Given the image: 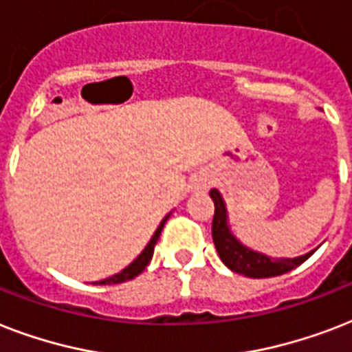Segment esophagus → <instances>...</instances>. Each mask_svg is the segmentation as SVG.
I'll return each mask as SVG.
<instances>
[{
  "instance_id": "1",
  "label": "esophagus",
  "mask_w": 352,
  "mask_h": 352,
  "mask_svg": "<svg viewBox=\"0 0 352 352\" xmlns=\"http://www.w3.org/2000/svg\"><path fill=\"white\" fill-rule=\"evenodd\" d=\"M208 184H210L208 181H204V179H201V181L195 182V190H201V192H203V190H206V188H208Z\"/></svg>"
}]
</instances>
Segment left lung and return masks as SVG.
I'll use <instances>...</instances> for the list:
<instances>
[{
    "label": "left lung",
    "instance_id": "8db88e82",
    "mask_svg": "<svg viewBox=\"0 0 352 352\" xmlns=\"http://www.w3.org/2000/svg\"><path fill=\"white\" fill-rule=\"evenodd\" d=\"M210 197H212L215 206L214 221H212L214 245L217 248L221 261L225 263L226 267L234 270V272L243 274L246 278H274V276H281V274L294 270L296 267H300L301 263L307 261L314 254V250H312L309 254H305V256L294 257V259H285V257H281V259H272V257L263 256L259 252L246 248L228 230V225H226V208L221 193L217 190H212Z\"/></svg>",
    "mask_w": 352,
    "mask_h": 352
}]
</instances>
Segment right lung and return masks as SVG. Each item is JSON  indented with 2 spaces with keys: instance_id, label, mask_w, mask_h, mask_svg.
Here are the masks:
<instances>
[{
  "instance_id": "1",
  "label": "right lung",
  "mask_w": 352,
  "mask_h": 352,
  "mask_svg": "<svg viewBox=\"0 0 352 352\" xmlns=\"http://www.w3.org/2000/svg\"><path fill=\"white\" fill-rule=\"evenodd\" d=\"M166 221H168V217H164V221L159 225V228H157V232L153 234V237H151V241L148 243V246L144 248L142 254H140V256H138L137 259L129 265V267L124 268L120 274H115V276H111V278L104 279V281H98V285H117V283H124V281H129V279L133 278H137L138 274L142 272L144 268L148 267V263L151 261V257H153V248L155 245H157V241H159L160 232H162V228H164Z\"/></svg>"
}]
</instances>
